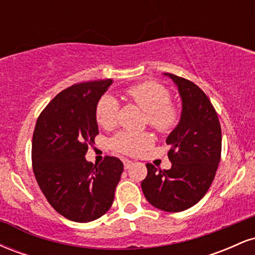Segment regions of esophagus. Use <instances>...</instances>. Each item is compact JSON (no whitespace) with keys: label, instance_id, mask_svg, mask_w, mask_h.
Listing matches in <instances>:
<instances>
[{"label":"esophagus","instance_id":"obj_1","mask_svg":"<svg viewBox=\"0 0 255 255\" xmlns=\"http://www.w3.org/2000/svg\"><path fill=\"white\" fill-rule=\"evenodd\" d=\"M124 165H125V169H129L131 165H133V162L129 159H124Z\"/></svg>","mask_w":255,"mask_h":255}]
</instances>
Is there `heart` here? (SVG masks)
Listing matches in <instances>:
<instances>
[{
    "label": "heart",
    "mask_w": 255,
    "mask_h": 255,
    "mask_svg": "<svg viewBox=\"0 0 255 255\" xmlns=\"http://www.w3.org/2000/svg\"><path fill=\"white\" fill-rule=\"evenodd\" d=\"M127 95L147 116V124L158 133H171L180 124L181 110L171 103V93L168 87L157 81H145L127 91ZM120 103L114 96L104 95L96 108V120L103 128L116 125L119 118ZM153 145V137L147 131L130 133L119 131L110 140L114 151L128 156H137Z\"/></svg>",
    "instance_id": "1"
}]
</instances>
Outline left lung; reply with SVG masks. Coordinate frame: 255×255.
<instances>
[{"label":"left lung","mask_w":255,"mask_h":255,"mask_svg":"<svg viewBox=\"0 0 255 255\" xmlns=\"http://www.w3.org/2000/svg\"><path fill=\"white\" fill-rule=\"evenodd\" d=\"M177 85L182 99L180 124L166 137L170 146L169 170L146 164L141 188L152 206L181 212L201 200L217 171L222 152L218 115L200 87L187 79L165 73Z\"/></svg>","instance_id":"left-lung-1"}]
</instances>
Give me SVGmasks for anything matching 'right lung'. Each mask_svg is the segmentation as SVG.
Returning a JSON list of instances; mask_svg holds the SVG:
<instances>
[{"mask_svg":"<svg viewBox=\"0 0 255 255\" xmlns=\"http://www.w3.org/2000/svg\"><path fill=\"white\" fill-rule=\"evenodd\" d=\"M111 79L74 84L61 91L38 116L32 137V168L46 200L63 217L87 223L113 205L124 163L105 156L85 159L98 135L96 108Z\"/></svg>","mask_w":255,"mask_h":255,"instance_id":"1","label":"right lung"}]
</instances>
